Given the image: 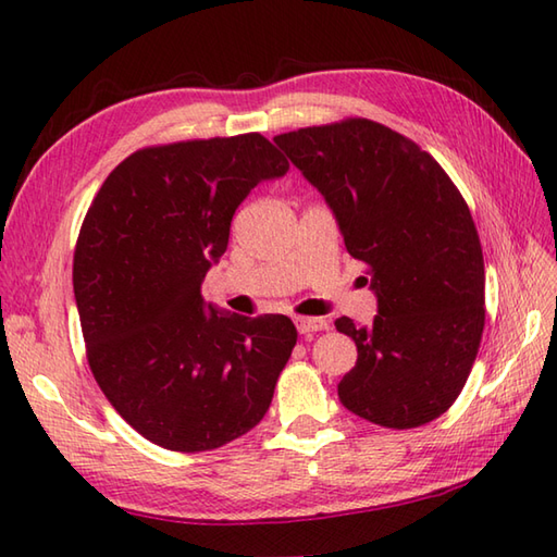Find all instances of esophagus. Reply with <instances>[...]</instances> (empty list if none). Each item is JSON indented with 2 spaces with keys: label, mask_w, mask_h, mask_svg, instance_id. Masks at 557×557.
I'll return each instance as SVG.
<instances>
[{
  "label": "esophagus",
  "mask_w": 557,
  "mask_h": 557,
  "mask_svg": "<svg viewBox=\"0 0 557 557\" xmlns=\"http://www.w3.org/2000/svg\"><path fill=\"white\" fill-rule=\"evenodd\" d=\"M297 330L301 335H315L321 333V330H327V321H323V318H297Z\"/></svg>",
  "instance_id": "1"
}]
</instances>
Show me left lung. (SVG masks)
<instances>
[{
    "label": "left lung",
    "instance_id": "1",
    "mask_svg": "<svg viewBox=\"0 0 557 557\" xmlns=\"http://www.w3.org/2000/svg\"><path fill=\"white\" fill-rule=\"evenodd\" d=\"M333 210L349 256L371 270V325L335 321L357 345L339 401L385 429L441 417L479 354L483 253L465 198L429 152L371 120L275 136Z\"/></svg>",
    "mask_w": 557,
    "mask_h": 557
}]
</instances>
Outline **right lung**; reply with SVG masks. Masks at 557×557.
<instances>
[{"label":"right lung","instance_id":"1","mask_svg":"<svg viewBox=\"0 0 557 557\" xmlns=\"http://www.w3.org/2000/svg\"><path fill=\"white\" fill-rule=\"evenodd\" d=\"M287 158L260 134L136 150L92 198L74 251L90 371L146 441L206 453L265 417L297 345L287 315L246 318L200 297L230 224Z\"/></svg>","mask_w":557,"mask_h":557}]
</instances>
